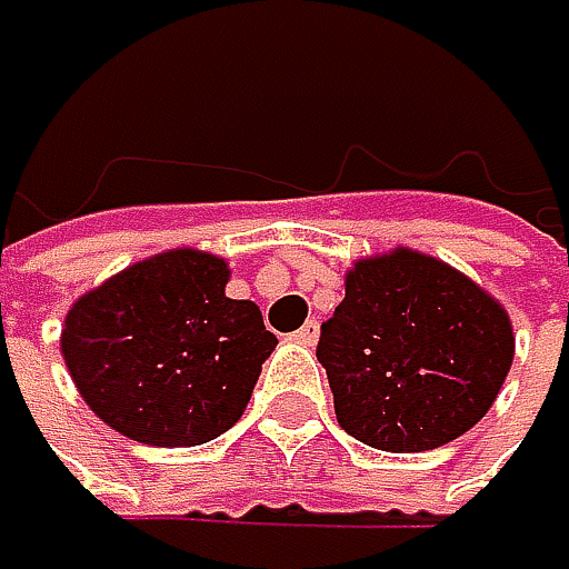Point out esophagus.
Returning <instances> with one entry per match:
<instances>
[{
    "label": "esophagus",
    "mask_w": 569,
    "mask_h": 569,
    "mask_svg": "<svg viewBox=\"0 0 569 569\" xmlns=\"http://www.w3.org/2000/svg\"><path fill=\"white\" fill-rule=\"evenodd\" d=\"M295 341H298V345H305V348H311V345L318 341V321L301 325V328L295 331Z\"/></svg>",
    "instance_id": "34e87169"
}]
</instances>
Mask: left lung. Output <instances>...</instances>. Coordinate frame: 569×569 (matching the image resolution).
Returning <instances> with one entry per match:
<instances>
[{"label": "left lung", "mask_w": 569, "mask_h": 569, "mask_svg": "<svg viewBox=\"0 0 569 569\" xmlns=\"http://www.w3.org/2000/svg\"><path fill=\"white\" fill-rule=\"evenodd\" d=\"M315 355L348 436L422 452L489 412L513 366V328L466 274L399 248L348 271Z\"/></svg>", "instance_id": "left-lung-1"}]
</instances>
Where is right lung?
Masks as SVG:
<instances>
[{"instance_id":"right-lung-1","label":"right lung","mask_w":569,"mask_h":569,"mask_svg":"<svg viewBox=\"0 0 569 569\" xmlns=\"http://www.w3.org/2000/svg\"><path fill=\"white\" fill-rule=\"evenodd\" d=\"M228 274L214 254L167 251L69 308L62 359L107 426L177 449L241 419L278 338L254 301L224 295Z\"/></svg>"}]
</instances>
